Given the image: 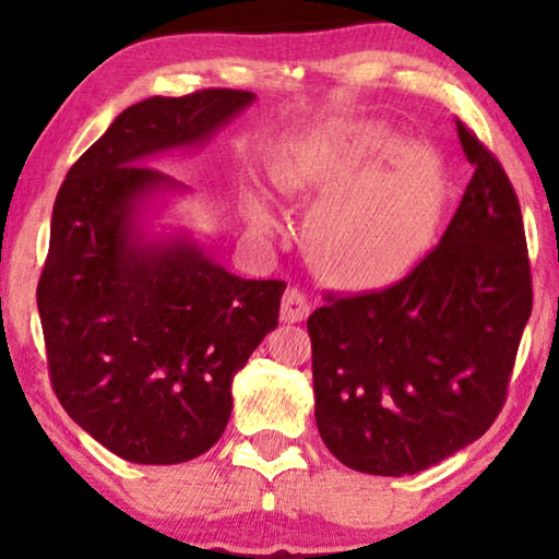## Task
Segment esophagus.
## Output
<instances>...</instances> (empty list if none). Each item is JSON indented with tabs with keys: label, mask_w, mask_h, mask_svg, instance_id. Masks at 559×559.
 Returning a JSON list of instances; mask_svg holds the SVG:
<instances>
[{
	"label": "esophagus",
	"mask_w": 559,
	"mask_h": 559,
	"mask_svg": "<svg viewBox=\"0 0 559 559\" xmlns=\"http://www.w3.org/2000/svg\"><path fill=\"white\" fill-rule=\"evenodd\" d=\"M310 316V302H308V295L302 293V289L297 287H289L285 297H282V310H280V318L282 323L293 325V323H302L305 318Z\"/></svg>",
	"instance_id": "34e87169"
}]
</instances>
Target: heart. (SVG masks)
<instances>
[{
  "label": "heart",
  "mask_w": 559,
  "mask_h": 559,
  "mask_svg": "<svg viewBox=\"0 0 559 559\" xmlns=\"http://www.w3.org/2000/svg\"><path fill=\"white\" fill-rule=\"evenodd\" d=\"M325 147L338 157L331 170L308 173L300 163L280 167V182L289 190L316 182L320 190L338 193L312 213L310 254L335 285L392 287L432 249L445 205L440 165L417 144H400V136L379 124L335 129L325 136ZM249 216L257 226H272L262 201H251Z\"/></svg>",
  "instance_id": "heart-1"
}]
</instances>
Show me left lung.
I'll return each instance as SVG.
<instances>
[{"instance_id": "obj_1", "label": "left lung", "mask_w": 559, "mask_h": 559, "mask_svg": "<svg viewBox=\"0 0 559 559\" xmlns=\"http://www.w3.org/2000/svg\"><path fill=\"white\" fill-rule=\"evenodd\" d=\"M457 140L473 178L438 249L396 285L308 318L318 432L371 476H412L476 442L503 407L532 316L514 188L461 121Z\"/></svg>"}]
</instances>
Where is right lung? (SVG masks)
I'll return each mask as SVG.
<instances>
[{
    "mask_svg": "<svg viewBox=\"0 0 559 559\" xmlns=\"http://www.w3.org/2000/svg\"><path fill=\"white\" fill-rule=\"evenodd\" d=\"M209 88L129 106L58 190L37 310L50 381L71 419L142 465L193 461L231 417L234 377L277 328L282 280H243L193 231L157 226L190 188L147 167L203 150L254 104Z\"/></svg>",
    "mask_w": 559,
    "mask_h": 559,
    "instance_id": "right-lung-1",
    "label": "right lung"
}]
</instances>
